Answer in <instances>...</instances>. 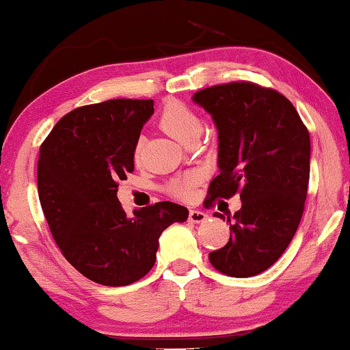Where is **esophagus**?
Here are the masks:
<instances>
[{"label":"esophagus","mask_w":350,"mask_h":350,"mask_svg":"<svg viewBox=\"0 0 350 350\" xmlns=\"http://www.w3.org/2000/svg\"><path fill=\"white\" fill-rule=\"evenodd\" d=\"M208 218L206 213H203L200 210H190L189 211V221L193 224H200Z\"/></svg>","instance_id":"obj_1"}]
</instances>
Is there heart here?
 Masks as SVG:
<instances>
[{
  "instance_id": "heart-1",
  "label": "heart",
  "mask_w": 350,
  "mask_h": 350,
  "mask_svg": "<svg viewBox=\"0 0 350 350\" xmlns=\"http://www.w3.org/2000/svg\"><path fill=\"white\" fill-rule=\"evenodd\" d=\"M158 124L167 135H171L172 139L179 140V142L185 144L192 135L200 134L202 131V122L200 119L187 105H184L183 101H167L163 106L160 118H158ZM144 152V142L142 139L137 140L134 145V157L135 161H140ZM202 180V174L197 171L185 172L184 176H178V178L171 179L167 183V192L172 197L180 198V200H189L193 196V190Z\"/></svg>"
}]
</instances>
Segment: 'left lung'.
<instances>
[{
    "instance_id": "8db88e82",
    "label": "left lung",
    "mask_w": 350,
    "mask_h": 350,
    "mask_svg": "<svg viewBox=\"0 0 350 350\" xmlns=\"http://www.w3.org/2000/svg\"><path fill=\"white\" fill-rule=\"evenodd\" d=\"M193 101L218 127L219 174L206 203L239 193L228 244L210 263L232 278H250L276 262L302 218L310 178V134L284 95L254 82L203 88ZM215 216L224 219L223 215Z\"/></svg>"
}]
</instances>
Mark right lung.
Instances as JSON below:
<instances>
[{
	"instance_id": "add662e5",
	"label": "right lung",
	"mask_w": 350,
	"mask_h": 350,
	"mask_svg": "<svg viewBox=\"0 0 350 350\" xmlns=\"http://www.w3.org/2000/svg\"><path fill=\"white\" fill-rule=\"evenodd\" d=\"M153 114V100L116 98L61 118L40 147L38 198L66 260L88 280L127 286L157 260L158 239L189 210L158 202L126 215L119 180L134 171V145Z\"/></svg>"
}]
</instances>
